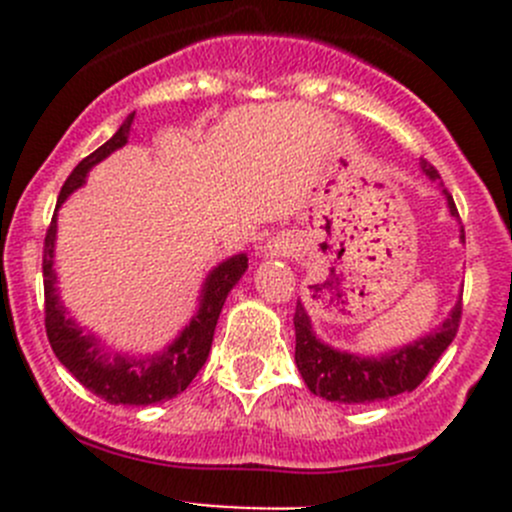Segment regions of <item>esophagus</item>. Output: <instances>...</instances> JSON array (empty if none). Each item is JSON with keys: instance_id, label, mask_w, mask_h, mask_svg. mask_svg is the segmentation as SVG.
I'll return each instance as SVG.
<instances>
[{"instance_id": "esophagus-1", "label": "esophagus", "mask_w": 512, "mask_h": 512, "mask_svg": "<svg viewBox=\"0 0 512 512\" xmlns=\"http://www.w3.org/2000/svg\"><path fill=\"white\" fill-rule=\"evenodd\" d=\"M270 252H272V255H287L289 245H285V242H280V240H275L270 245Z\"/></svg>"}]
</instances>
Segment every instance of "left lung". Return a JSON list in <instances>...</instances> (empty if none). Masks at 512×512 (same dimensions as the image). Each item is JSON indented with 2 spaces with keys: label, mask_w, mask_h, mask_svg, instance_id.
Masks as SVG:
<instances>
[{
  "label": "left lung",
  "mask_w": 512,
  "mask_h": 512,
  "mask_svg": "<svg viewBox=\"0 0 512 512\" xmlns=\"http://www.w3.org/2000/svg\"><path fill=\"white\" fill-rule=\"evenodd\" d=\"M421 168L431 180L441 178L428 160H423ZM446 198L448 208L458 218V208L448 190ZM463 240H466V232H463ZM461 314L463 302H458L438 332L418 339L416 344H409L399 352L381 356V359H361V356L337 352L319 342L312 334L307 312L297 302V309H294V334H297L294 361H297L299 374L312 394L327 401H339V404H374V401L391 399L404 391H414L426 379L433 364L456 339Z\"/></svg>",
  "instance_id": "1"
}]
</instances>
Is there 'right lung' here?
Listing matches in <instances>:
<instances>
[{
  "mask_svg": "<svg viewBox=\"0 0 512 512\" xmlns=\"http://www.w3.org/2000/svg\"><path fill=\"white\" fill-rule=\"evenodd\" d=\"M133 113L123 121L116 136L111 141L96 148L91 156H86L71 170L66 178L64 188H61L56 208L74 193L81 183H84L86 173L91 165L103 160L111 151L126 146L128 131H131ZM54 237H56V213L51 218L49 230L44 237V252H41V272H44V327L46 337H49L51 349H54L56 359L91 391L98 399L108 401V404H123V406H148L158 404V401H168L178 396L190 386L200 369H203L205 359L210 354V344H213L215 324H218L220 309H223L227 292L235 287L242 272L247 270V255H235L223 265L215 267L210 272L208 282H205L203 302H200L198 314L193 317L190 327L170 344L163 354L148 356V359H126V356H111L98 347V342L91 334H84V329L76 327L69 317H66L64 307H61L59 297L54 289Z\"/></svg>",
  "mask_w": 512,
  "mask_h": 512,
  "instance_id": "1",
  "label": "right lung"
}]
</instances>
